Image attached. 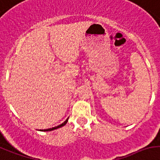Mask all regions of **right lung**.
Instances as JSON below:
<instances>
[{
  "label": "right lung",
  "instance_id": "right-lung-1",
  "mask_svg": "<svg viewBox=\"0 0 160 160\" xmlns=\"http://www.w3.org/2000/svg\"><path fill=\"white\" fill-rule=\"evenodd\" d=\"M67 122H68V118H67V120L65 121L64 122L62 123L61 125L58 126V127H52V128H48V129H44V130H41L42 132H49V131H52V130H55V129H58V128H60V127H63V126H65L66 124L67 123Z\"/></svg>",
  "mask_w": 160,
  "mask_h": 160
}]
</instances>
